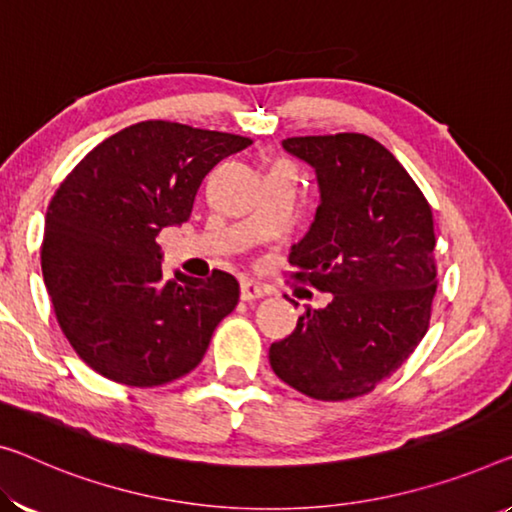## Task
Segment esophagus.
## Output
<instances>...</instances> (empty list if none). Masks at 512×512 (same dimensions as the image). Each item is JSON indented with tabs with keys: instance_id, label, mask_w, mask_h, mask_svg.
Returning <instances> with one entry per match:
<instances>
[{
	"instance_id": "1",
	"label": "esophagus",
	"mask_w": 512,
	"mask_h": 512,
	"mask_svg": "<svg viewBox=\"0 0 512 512\" xmlns=\"http://www.w3.org/2000/svg\"><path fill=\"white\" fill-rule=\"evenodd\" d=\"M270 290H267L265 286H261V283L256 281H242L240 283V297L245 302H254V300H261V297H265Z\"/></svg>"
}]
</instances>
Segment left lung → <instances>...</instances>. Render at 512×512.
<instances>
[{
    "mask_svg": "<svg viewBox=\"0 0 512 512\" xmlns=\"http://www.w3.org/2000/svg\"><path fill=\"white\" fill-rule=\"evenodd\" d=\"M316 169L320 206L290 251L295 279L332 293L272 343L270 366L316 400L373 391L412 355L437 290L435 226L426 196L380 141L359 132L283 139Z\"/></svg>",
    "mask_w": 512,
    "mask_h": 512,
    "instance_id": "8db88e82",
    "label": "left lung"
}]
</instances>
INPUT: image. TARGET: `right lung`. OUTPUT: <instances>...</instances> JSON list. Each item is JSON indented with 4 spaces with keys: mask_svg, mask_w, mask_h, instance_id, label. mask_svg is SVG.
<instances>
[{
    "mask_svg": "<svg viewBox=\"0 0 512 512\" xmlns=\"http://www.w3.org/2000/svg\"><path fill=\"white\" fill-rule=\"evenodd\" d=\"M249 137L130 125L84 155L45 215L41 265L59 327L93 371L160 387L199 366L240 300L229 272L164 279L157 235L190 219L201 180Z\"/></svg>",
    "mask_w": 512,
    "mask_h": 512,
    "instance_id": "obj_1",
    "label": "right lung"
}]
</instances>
